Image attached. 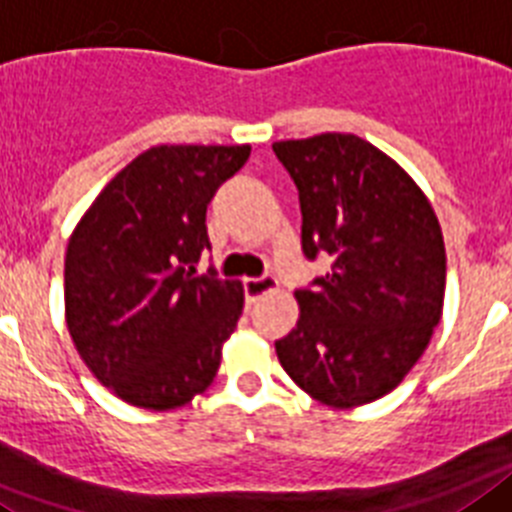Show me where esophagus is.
<instances>
[{"mask_svg": "<svg viewBox=\"0 0 512 512\" xmlns=\"http://www.w3.org/2000/svg\"><path fill=\"white\" fill-rule=\"evenodd\" d=\"M278 288V278L275 275H262V278H244V296L247 301L262 299L265 293H273Z\"/></svg>", "mask_w": 512, "mask_h": 512, "instance_id": "1", "label": "esophagus"}]
</instances>
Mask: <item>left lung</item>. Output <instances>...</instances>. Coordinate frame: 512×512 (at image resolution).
<instances>
[{"label": "left lung", "mask_w": 512, "mask_h": 512, "mask_svg": "<svg viewBox=\"0 0 512 512\" xmlns=\"http://www.w3.org/2000/svg\"><path fill=\"white\" fill-rule=\"evenodd\" d=\"M299 188L301 247L332 270L296 291L299 322L275 340L293 384L350 410L412 371L441 322L446 244L428 195L384 151L353 133L275 141Z\"/></svg>", "instance_id": "left-lung-1"}]
</instances>
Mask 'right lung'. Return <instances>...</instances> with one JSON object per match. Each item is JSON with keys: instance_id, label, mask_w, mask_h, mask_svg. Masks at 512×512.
<instances>
[{"instance_id": "add662e5", "label": "right lung", "mask_w": 512, "mask_h": 512, "mask_svg": "<svg viewBox=\"0 0 512 512\" xmlns=\"http://www.w3.org/2000/svg\"><path fill=\"white\" fill-rule=\"evenodd\" d=\"M250 144H159L100 190L64 260L66 327L79 358L123 402L151 412L193 402L216 379L244 288L195 275L206 208Z\"/></svg>"}]
</instances>
